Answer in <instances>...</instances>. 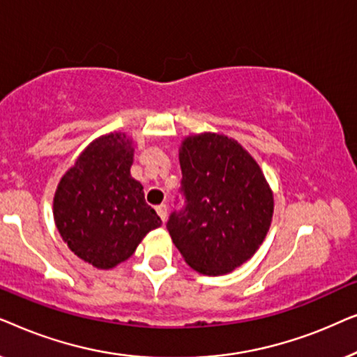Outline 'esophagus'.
I'll return each mask as SVG.
<instances>
[{
	"label": "esophagus",
	"mask_w": 357,
	"mask_h": 357,
	"mask_svg": "<svg viewBox=\"0 0 357 357\" xmlns=\"http://www.w3.org/2000/svg\"><path fill=\"white\" fill-rule=\"evenodd\" d=\"M155 211H158L160 219L165 221V218H167V206L165 204H159V206H155Z\"/></svg>",
	"instance_id": "1"
}]
</instances>
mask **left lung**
Returning a JSON list of instances; mask_svg holds the SVG:
<instances>
[{
    "label": "left lung",
    "mask_w": 357,
    "mask_h": 357,
    "mask_svg": "<svg viewBox=\"0 0 357 357\" xmlns=\"http://www.w3.org/2000/svg\"><path fill=\"white\" fill-rule=\"evenodd\" d=\"M178 155L185 204L169 216L172 242L203 275L236 270L270 229L273 193L265 175L237 141L222 135L190 136Z\"/></svg>",
    "instance_id": "left-lung-1"
}]
</instances>
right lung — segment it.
<instances>
[{"mask_svg":"<svg viewBox=\"0 0 357 357\" xmlns=\"http://www.w3.org/2000/svg\"><path fill=\"white\" fill-rule=\"evenodd\" d=\"M133 141L121 133L96 139L63 175L53 199L58 232L81 260L109 270L133 255L162 221L131 178Z\"/></svg>","mask_w":357,"mask_h":357,"instance_id":"add662e5","label":"right lung"}]
</instances>
